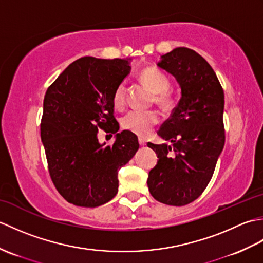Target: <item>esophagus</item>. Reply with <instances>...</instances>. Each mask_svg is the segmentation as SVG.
<instances>
[{
    "instance_id": "34e87169",
    "label": "esophagus",
    "mask_w": 263,
    "mask_h": 263,
    "mask_svg": "<svg viewBox=\"0 0 263 263\" xmlns=\"http://www.w3.org/2000/svg\"><path fill=\"white\" fill-rule=\"evenodd\" d=\"M139 143H140V146H141V147L146 146V140H144L143 138H139Z\"/></svg>"
}]
</instances>
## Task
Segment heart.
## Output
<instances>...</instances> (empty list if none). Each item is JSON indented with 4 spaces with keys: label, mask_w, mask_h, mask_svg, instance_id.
I'll return each mask as SVG.
<instances>
[{
    "label": "heart",
    "mask_w": 263,
    "mask_h": 263,
    "mask_svg": "<svg viewBox=\"0 0 263 263\" xmlns=\"http://www.w3.org/2000/svg\"><path fill=\"white\" fill-rule=\"evenodd\" d=\"M140 80L150 91L155 93V103L163 108H168L174 103L172 93L168 91L171 81L164 72L155 68L143 69L140 72ZM116 107H122L125 102V87L123 83L117 86L113 95ZM159 123V114L155 110H131L122 119V127L137 136H147L152 128Z\"/></svg>",
    "instance_id": "obj_1"
}]
</instances>
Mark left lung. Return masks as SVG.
<instances>
[{"mask_svg":"<svg viewBox=\"0 0 263 263\" xmlns=\"http://www.w3.org/2000/svg\"><path fill=\"white\" fill-rule=\"evenodd\" d=\"M160 59L157 65L175 78L182 96L157 132L171 144L148 143L158 161L147 184L159 202L180 206L204 191L224 148V90L210 64L193 49L177 47Z\"/></svg>","mask_w":263,"mask_h":263,"instance_id":"8db88e82","label":"left lung"}]
</instances>
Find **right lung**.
Wrapping results in <instances>:
<instances>
[{
  "instance_id": "obj_1",
  "label": "right lung",
  "mask_w": 263,
  "mask_h": 263,
  "mask_svg": "<svg viewBox=\"0 0 263 263\" xmlns=\"http://www.w3.org/2000/svg\"><path fill=\"white\" fill-rule=\"evenodd\" d=\"M131 59L81 58L70 64L44 98L42 142L48 171L68 202L95 208L119 191L117 174L139 149L138 137L117 133L111 146L99 144V128L116 133L113 95L130 73Z\"/></svg>"
}]
</instances>
